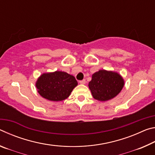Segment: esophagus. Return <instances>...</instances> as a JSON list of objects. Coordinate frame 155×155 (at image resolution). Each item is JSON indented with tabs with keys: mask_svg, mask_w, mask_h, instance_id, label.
Listing matches in <instances>:
<instances>
[{
	"mask_svg": "<svg viewBox=\"0 0 155 155\" xmlns=\"http://www.w3.org/2000/svg\"><path fill=\"white\" fill-rule=\"evenodd\" d=\"M79 83H80L81 84H85V83H86V81H85V79L81 80V81H79Z\"/></svg>",
	"mask_w": 155,
	"mask_h": 155,
	"instance_id": "1",
	"label": "esophagus"
}]
</instances>
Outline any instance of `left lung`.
Listing matches in <instances>:
<instances>
[{"instance_id":"obj_1","label":"left lung","mask_w":155,"mask_h":155,"mask_svg":"<svg viewBox=\"0 0 155 155\" xmlns=\"http://www.w3.org/2000/svg\"><path fill=\"white\" fill-rule=\"evenodd\" d=\"M124 84L122 77L117 73L103 70L92 75L89 87L94 98L106 101L116 96L122 90Z\"/></svg>"}]
</instances>
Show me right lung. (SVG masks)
<instances>
[{"instance_id":"right-lung-1","label":"right lung","mask_w":155,"mask_h":155,"mask_svg":"<svg viewBox=\"0 0 155 155\" xmlns=\"http://www.w3.org/2000/svg\"><path fill=\"white\" fill-rule=\"evenodd\" d=\"M77 85L73 76L60 71L43 74L36 83L38 93L43 98L52 101L66 99Z\"/></svg>"}]
</instances>
